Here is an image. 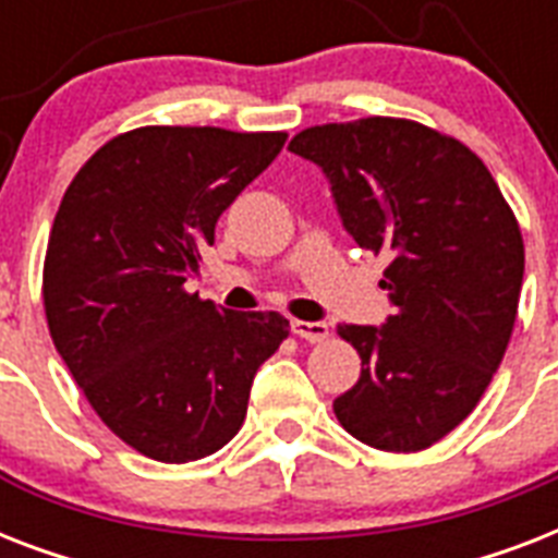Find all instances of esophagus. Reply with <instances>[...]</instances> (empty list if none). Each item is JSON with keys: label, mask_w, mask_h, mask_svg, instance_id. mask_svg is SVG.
Listing matches in <instances>:
<instances>
[{"label": "esophagus", "mask_w": 558, "mask_h": 558, "mask_svg": "<svg viewBox=\"0 0 558 558\" xmlns=\"http://www.w3.org/2000/svg\"><path fill=\"white\" fill-rule=\"evenodd\" d=\"M292 332H295L298 339L304 341H313V344H318V341H324L327 336H330V327L324 322H292Z\"/></svg>", "instance_id": "1"}]
</instances>
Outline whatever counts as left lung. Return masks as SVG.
Masks as SVG:
<instances>
[{"label": "left lung", "instance_id": "obj_1", "mask_svg": "<svg viewBox=\"0 0 558 558\" xmlns=\"http://www.w3.org/2000/svg\"><path fill=\"white\" fill-rule=\"evenodd\" d=\"M289 150L327 173L350 236L388 257L393 315L339 327L362 376L332 411L373 449H428L475 411L507 353L524 280L519 219L466 144L408 118L310 126Z\"/></svg>", "mask_w": 558, "mask_h": 558}]
</instances>
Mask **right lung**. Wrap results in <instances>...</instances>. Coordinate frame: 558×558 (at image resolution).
<instances>
[{
    "label": "right lung",
    "instance_id": "right-lung-1",
    "mask_svg": "<svg viewBox=\"0 0 558 558\" xmlns=\"http://www.w3.org/2000/svg\"><path fill=\"white\" fill-rule=\"evenodd\" d=\"M287 133L138 126L65 187L48 234V332L95 414L161 463L222 449L254 373L289 336L280 313H231L185 280L219 214L269 168Z\"/></svg>",
    "mask_w": 558,
    "mask_h": 558
}]
</instances>
